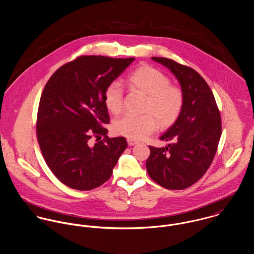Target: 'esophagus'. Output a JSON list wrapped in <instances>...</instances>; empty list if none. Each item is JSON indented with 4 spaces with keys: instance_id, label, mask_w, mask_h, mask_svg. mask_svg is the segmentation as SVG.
<instances>
[{
    "instance_id": "esophagus-1",
    "label": "esophagus",
    "mask_w": 254,
    "mask_h": 254,
    "mask_svg": "<svg viewBox=\"0 0 254 254\" xmlns=\"http://www.w3.org/2000/svg\"><path fill=\"white\" fill-rule=\"evenodd\" d=\"M127 143H128V145H130V146L138 144V142L136 140H133V139H127Z\"/></svg>"
}]
</instances>
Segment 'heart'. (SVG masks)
Here are the masks:
<instances>
[{
  "label": "heart",
  "instance_id": "obj_1",
  "mask_svg": "<svg viewBox=\"0 0 254 254\" xmlns=\"http://www.w3.org/2000/svg\"><path fill=\"white\" fill-rule=\"evenodd\" d=\"M132 91L146 96L143 112L145 114L124 115L114 121V131L129 139H144L157 128L172 126L181 114L184 94L181 88L171 85L170 79L159 70L143 65L127 78ZM105 104L109 111L118 114L123 109V88L118 82H112L106 89Z\"/></svg>",
  "mask_w": 254,
  "mask_h": 254
}]
</instances>
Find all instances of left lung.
<instances>
[{"label": "left lung", "mask_w": 254, "mask_h": 254, "mask_svg": "<svg viewBox=\"0 0 254 254\" xmlns=\"http://www.w3.org/2000/svg\"><path fill=\"white\" fill-rule=\"evenodd\" d=\"M151 60L177 78L184 106L177 121L160 137L174 143L149 146L145 166L149 177L161 187L184 190L204 175L214 158L222 131L220 112L209 86L194 69L165 58Z\"/></svg>", "instance_id": "8db88e82"}]
</instances>
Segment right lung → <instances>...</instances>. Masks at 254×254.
I'll return each instance as SVG.
<instances>
[{
    "instance_id": "obj_1",
    "label": "right lung",
    "mask_w": 254,
    "mask_h": 254,
    "mask_svg": "<svg viewBox=\"0 0 254 254\" xmlns=\"http://www.w3.org/2000/svg\"><path fill=\"white\" fill-rule=\"evenodd\" d=\"M134 60L82 56L60 67L46 84L38 109L37 139L47 165L65 186L78 190L100 187L126 149L124 137L107 136L105 92ZM100 135L105 136L102 141L90 142Z\"/></svg>"
}]
</instances>
